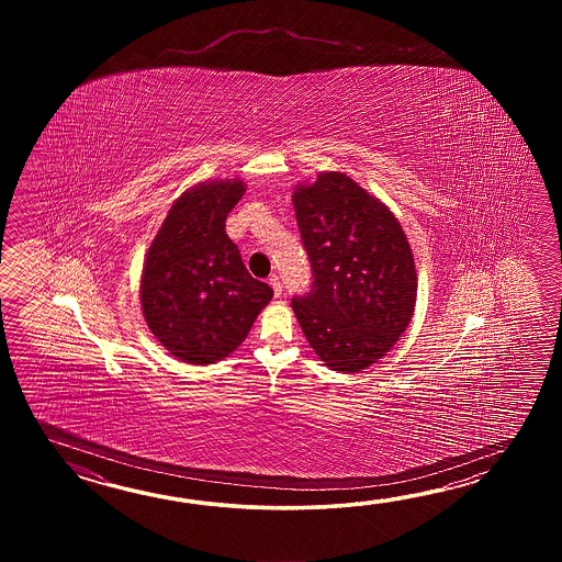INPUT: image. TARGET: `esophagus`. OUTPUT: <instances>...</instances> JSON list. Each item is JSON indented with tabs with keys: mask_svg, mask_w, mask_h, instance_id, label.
<instances>
[{
	"mask_svg": "<svg viewBox=\"0 0 562 562\" xmlns=\"http://www.w3.org/2000/svg\"><path fill=\"white\" fill-rule=\"evenodd\" d=\"M269 285L273 286V291H276L277 297L281 295V291H283V285H281V279L279 276L269 277Z\"/></svg>",
	"mask_w": 562,
	"mask_h": 562,
	"instance_id": "34e87169",
	"label": "esophagus"
}]
</instances>
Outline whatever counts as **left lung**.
<instances>
[{
  "label": "left lung",
  "mask_w": 562,
  "mask_h": 562,
  "mask_svg": "<svg viewBox=\"0 0 562 562\" xmlns=\"http://www.w3.org/2000/svg\"><path fill=\"white\" fill-rule=\"evenodd\" d=\"M313 285L291 305L329 370L356 373L382 359L412 322L418 277L406 233L385 204L344 172L293 191Z\"/></svg>",
  "instance_id": "obj_1"
}]
</instances>
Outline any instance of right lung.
I'll list each match as a JSON object with an SVG mask.
<instances>
[{
	"mask_svg": "<svg viewBox=\"0 0 562 562\" xmlns=\"http://www.w3.org/2000/svg\"><path fill=\"white\" fill-rule=\"evenodd\" d=\"M245 194L239 179L182 192L146 252L140 305L156 339L180 361L206 366L233 353L273 297L252 279L225 221Z\"/></svg>",
	"mask_w": 562,
	"mask_h": 562,
	"instance_id": "1",
	"label": "right lung"
}]
</instances>
